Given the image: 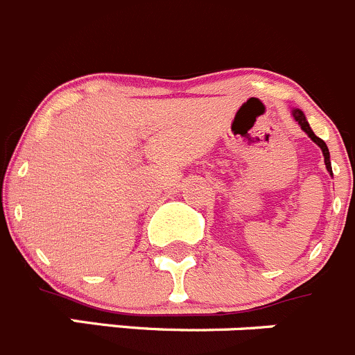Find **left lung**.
<instances>
[{
	"mask_svg": "<svg viewBox=\"0 0 355 355\" xmlns=\"http://www.w3.org/2000/svg\"><path fill=\"white\" fill-rule=\"evenodd\" d=\"M292 115H293V119H295V121L298 122V125H300V128H302V131H304L305 135H307L309 138H311L312 141H314L315 145H318L319 148H321L322 155H324V166H326V169H328V173L331 174V176H333L331 162H329V150H328V146H326V143L322 141L321 138H318V136H315L314 132H312V129H311V125H309L307 119H305L304 112L298 110V108H293V110H292Z\"/></svg>",
	"mask_w": 355,
	"mask_h": 355,
	"instance_id": "1",
	"label": "left lung"
}]
</instances>
